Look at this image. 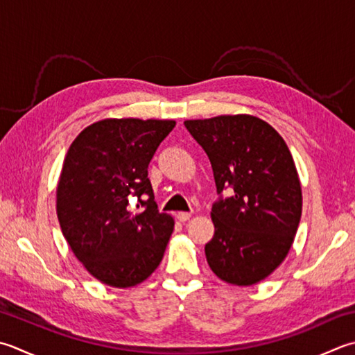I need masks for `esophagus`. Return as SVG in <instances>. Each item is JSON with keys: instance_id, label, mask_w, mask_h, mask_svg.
I'll list each match as a JSON object with an SVG mask.
<instances>
[{"instance_id": "esophagus-1", "label": "esophagus", "mask_w": 355, "mask_h": 355, "mask_svg": "<svg viewBox=\"0 0 355 355\" xmlns=\"http://www.w3.org/2000/svg\"><path fill=\"white\" fill-rule=\"evenodd\" d=\"M175 217L178 221H187L191 218V212H178Z\"/></svg>"}]
</instances>
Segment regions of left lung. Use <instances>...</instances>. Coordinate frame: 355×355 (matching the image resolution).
<instances>
[{
  "label": "left lung",
  "instance_id": "1",
  "mask_svg": "<svg viewBox=\"0 0 355 355\" xmlns=\"http://www.w3.org/2000/svg\"><path fill=\"white\" fill-rule=\"evenodd\" d=\"M184 126L209 158L218 193L206 260L218 279L251 286L280 266L300 223L293 155L279 132L257 116L221 115Z\"/></svg>",
  "mask_w": 355,
  "mask_h": 355
}]
</instances>
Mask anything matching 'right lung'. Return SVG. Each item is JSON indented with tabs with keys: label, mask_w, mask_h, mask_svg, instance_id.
Segmentation results:
<instances>
[{
	"label": "right lung",
	"mask_w": 355,
	"mask_h": 355,
	"mask_svg": "<svg viewBox=\"0 0 355 355\" xmlns=\"http://www.w3.org/2000/svg\"><path fill=\"white\" fill-rule=\"evenodd\" d=\"M173 126L172 120H103L67 150L57 187L61 232L76 259L109 286H135L163 259L173 220L158 211L148 166Z\"/></svg>",
	"instance_id": "right-lung-1"
}]
</instances>
